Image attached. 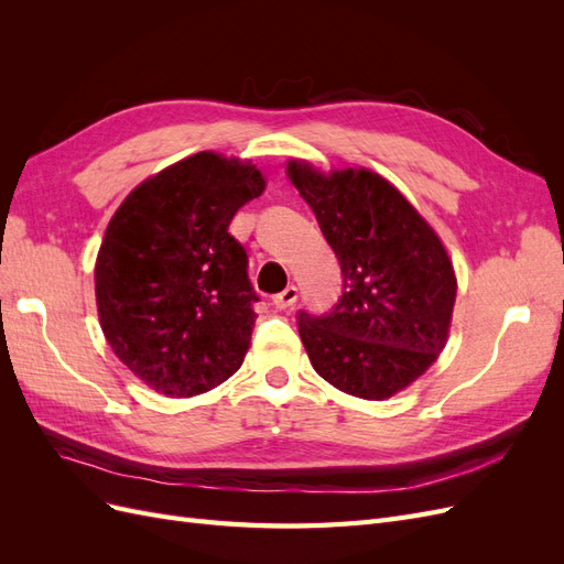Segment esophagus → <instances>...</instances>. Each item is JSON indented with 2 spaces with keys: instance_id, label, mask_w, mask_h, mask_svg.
<instances>
[{
  "instance_id": "1",
  "label": "esophagus",
  "mask_w": 564,
  "mask_h": 564,
  "mask_svg": "<svg viewBox=\"0 0 564 564\" xmlns=\"http://www.w3.org/2000/svg\"><path fill=\"white\" fill-rule=\"evenodd\" d=\"M296 299H299V289L292 284V286H286L284 292L272 296V305H275V308H280V311H284V308H289V305H294Z\"/></svg>"
}]
</instances>
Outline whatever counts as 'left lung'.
I'll use <instances>...</instances> for the list:
<instances>
[{"instance_id": "8db88e82", "label": "left lung", "mask_w": 564, "mask_h": 564, "mask_svg": "<svg viewBox=\"0 0 564 564\" xmlns=\"http://www.w3.org/2000/svg\"><path fill=\"white\" fill-rule=\"evenodd\" d=\"M286 174L336 253L344 294L329 313H299L311 365L334 388L386 400L416 381L447 344L456 278L440 237L395 187L367 169Z\"/></svg>"}]
</instances>
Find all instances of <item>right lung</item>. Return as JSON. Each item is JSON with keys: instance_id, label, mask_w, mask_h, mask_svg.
<instances>
[{"instance_id": "right-lung-1", "label": "right lung", "mask_w": 564, "mask_h": 564, "mask_svg": "<svg viewBox=\"0 0 564 564\" xmlns=\"http://www.w3.org/2000/svg\"><path fill=\"white\" fill-rule=\"evenodd\" d=\"M263 187L256 166L197 152L141 183L110 220L96 261L100 327L162 395H199L245 362L259 294L228 226Z\"/></svg>"}]
</instances>
